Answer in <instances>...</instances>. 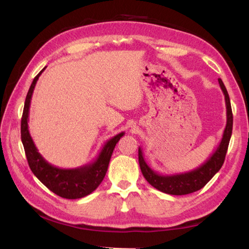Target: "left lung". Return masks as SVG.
Instances as JSON below:
<instances>
[{
	"instance_id": "left-lung-1",
	"label": "left lung",
	"mask_w": 249,
	"mask_h": 249,
	"mask_svg": "<svg viewBox=\"0 0 249 249\" xmlns=\"http://www.w3.org/2000/svg\"><path fill=\"white\" fill-rule=\"evenodd\" d=\"M220 88L225 94L226 108H227V124L222 134V139L218 145L217 149L213 153V155L207 159L204 163L186 173L173 174V175H162L157 173L151 167L146 163L143 157L141 147H139V162L142 173H143L146 180L149 184L164 194L173 195V196H182L189 195L192 192L200 190L203 188L207 182H209L213 176L221 169L225 162L226 154L229 146V142L232 134V125H233V115L231 109L230 98L228 91L225 87L224 83L220 78H218Z\"/></svg>"
}]
</instances>
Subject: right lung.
<instances>
[{"mask_svg": "<svg viewBox=\"0 0 249 249\" xmlns=\"http://www.w3.org/2000/svg\"><path fill=\"white\" fill-rule=\"evenodd\" d=\"M45 69L46 67L35 76L31 86H30L27 98H25L21 118V141L25 156H27L29 166L33 174L50 191L61 197H64V199H80V197L90 195L102 182L106 172H107L109 160L115 146L124 135V132H121L106 142L96 159L89 164L75 167V169H60V167L48 163L38 153L36 146L30 135L28 126L29 110L33 91L38 77Z\"/></svg>", "mask_w": 249, "mask_h": 249, "instance_id": "obj_1", "label": "right lung"}]
</instances>
